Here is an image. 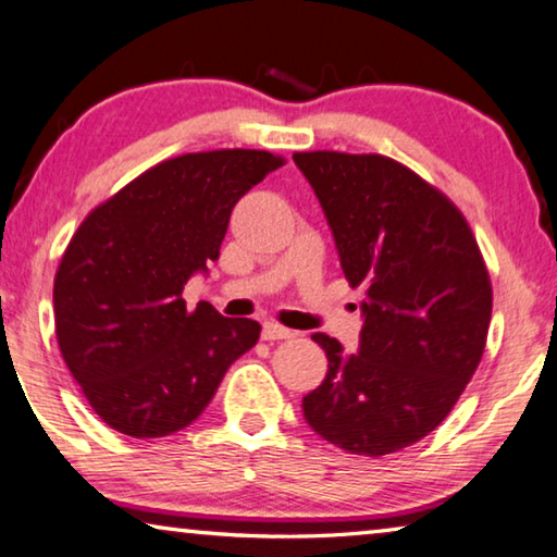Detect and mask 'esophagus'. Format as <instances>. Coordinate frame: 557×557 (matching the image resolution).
<instances>
[{"mask_svg":"<svg viewBox=\"0 0 557 557\" xmlns=\"http://www.w3.org/2000/svg\"><path fill=\"white\" fill-rule=\"evenodd\" d=\"M295 332L287 330V326H282L277 322H264L262 324V339L264 342H275V339H293Z\"/></svg>","mask_w":557,"mask_h":557,"instance_id":"esophagus-1","label":"esophagus"}]
</instances>
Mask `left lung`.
<instances>
[{"mask_svg": "<svg viewBox=\"0 0 557 557\" xmlns=\"http://www.w3.org/2000/svg\"><path fill=\"white\" fill-rule=\"evenodd\" d=\"M344 277L364 287L359 351L312 339L330 359L302 399L330 444L386 456L429 436L481 364L493 287L469 220L436 185L379 153L302 151Z\"/></svg>", "mask_w": 557, "mask_h": 557, "instance_id": "8db88e82", "label": "left lung"}]
</instances>
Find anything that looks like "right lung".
<instances>
[{
  "label": "right lung",
  "instance_id": "obj_1",
  "mask_svg": "<svg viewBox=\"0 0 557 557\" xmlns=\"http://www.w3.org/2000/svg\"><path fill=\"white\" fill-rule=\"evenodd\" d=\"M285 158L252 148L156 163L84 218L54 277L57 342L103 423L134 438L196 421L237 357L260 339L255 320L188 310L183 287L218 260L227 220Z\"/></svg>",
  "mask_w": 557,
  "mask_h": 557
}]
</instances>
